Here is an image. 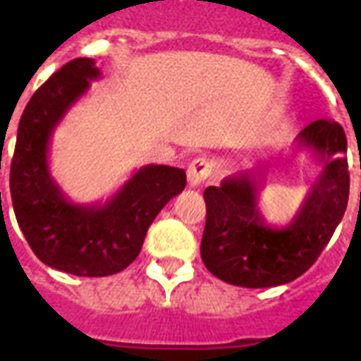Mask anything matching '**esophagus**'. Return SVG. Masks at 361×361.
<instances>
[{
  "mask_svg": "<svg viewBox=\"0 0 361 361\" xmlns=\"http://www.w3.org/2000/svg\"><path fill=\"white\" fill-rule=\"evenodd\" d=\"M212 174V161L210 159H206V157H197L195 161L189 164V169H187V181H189V185L197 187L200 183H204Z\"/></svg>",
  "mask_w": 361,
  "mask_h": 361,
  "instance_id": "obj_1",
  "label": "esophagus"
}]
</instances>
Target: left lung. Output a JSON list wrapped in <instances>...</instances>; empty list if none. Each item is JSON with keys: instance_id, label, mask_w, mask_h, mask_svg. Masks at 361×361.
Wrapping results in <instances>:
<instances>
[{"instance_id": "8db88e82", "label": "left lung", "mask_w": 361, "mask_h": 361, "mask_svg": "<svg viewBox=\"0 0 361 361\" xmlns=\"http://www.w3.org/2000/svg\"><path fill=\"white\" fill-rule=\"evenodd\" d=\"M322 162L301 210L286 227H271L259 210V187L238 172L204 191L206 225L200 257L227 284L272 288L288 284L314 265L348 204L350 174L346 136L335 121L318 119L295 137Z\"/></svg>"}]
</instances>
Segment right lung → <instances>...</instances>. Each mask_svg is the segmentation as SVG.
<instances>
[{
	"instance_id": "add662e5",
	"label": "right lung",
	"mask_w": 361,
	"mask_h": 361,
	"mask_svg": "<svg viewBox=\"0 0 361 361\" xmlns=\"http://www.w3.org/2000/svg\"><path fill=\"white\" fill-rule=\"evenodd\" d=\"M98 77L92 59L71 60L52 73L27 102L11 161V199L27 244L45 265L75 276H109L130 265L157 214L187 183L183 169L147 164L104 204L66 199L49 172V144Z\"/></svg>"
}]
</instances>
